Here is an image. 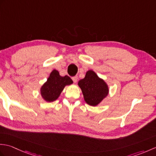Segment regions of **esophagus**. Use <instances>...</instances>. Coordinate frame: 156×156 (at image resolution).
I'll list each match as a JSON object with an SVG mask.
<instances>
[{"instance_id":"34e87169","label":"esophagus","mask_w":156,"mask_h":156,"mask_svg":"<svg viewBox=\"0 0 156 156\" xmlns=\"http://www.w3.org/2000/svg\"><path fill=\"white\" fill-rule=\"evenodd\" d=\"M72 80L74 81V83H76V82L78 81V76H74V77H72Z\"/></svg>"}]
</instances>
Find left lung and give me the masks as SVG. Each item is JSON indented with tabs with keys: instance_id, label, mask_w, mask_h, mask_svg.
<instances>
[{
	"instance_id": "8db88e82",
	"label": "left lung",
	"mask_w": 156,
	"mask_h": 156,
	"mask_svg": "<svg viewBox=\"0 0 156 156\" xmlns=\"http://www.w3.org/2000/svg\"><path fill=\"white\" fill-rule=\"evenodd\" d=\"M85 102L90 106H97L108 94L107 83L92 70L86 73L84 78L78 82Z\"/></svg>"
}]
</instances>
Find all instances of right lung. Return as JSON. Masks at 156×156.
<instances>
[{
    "label": "right lung",
    "mask_w": 156,
    "mask_h": 156,
    "mask_svg": "<svg viewBox=\"0 0 156 156\" xmlns=\"http://www.w3.org/2000/svg\"><path fill=\"white\" fill-rule=\"evenodd\" d=\"M73 83L72 79L68 76H61L56 69H54L48 80L43 84L41 88L42 98L47 102H53L58 99L64 87Z\"/></svg>",
    "instance_id": "obj_1"
}]
</instances>
